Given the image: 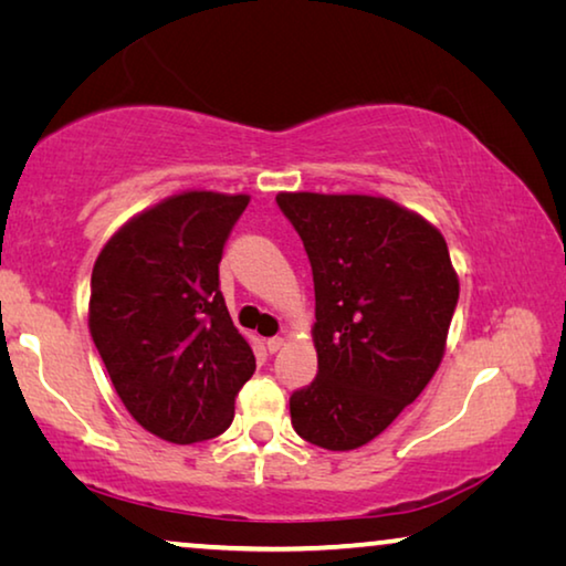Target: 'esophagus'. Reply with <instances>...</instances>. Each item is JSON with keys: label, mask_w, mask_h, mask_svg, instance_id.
Here are the masks:
<instances>
[{"label": "esophagus", "mask_w": 566, "mask_h": 566, "mask_svg": "<svg viewBox=\"0 0 566 566\" xmlns=\"http://www.w3.org/2000/svg\"><path fill=\"white\" fill-rule=\"evenodd\" d=\"M282 347H284V337H270V339H266V349H270L272 354L280 352Z\"/></svg>", "instance_id": "esophagus-1"}]
</instances>
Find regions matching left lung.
I'll return each mask as SVG.
<instances>
[{
  "label": "left lung",
  "instance_id": "left-lung-1",
  "mask_svg": "<svg viewBox=\"0 0 566 566\" xmlns=\"http://www.w3.org/2000/svg\"><path fill=\"white\" fill-rule=\"evenodd\" d=\"M314 276L317 379L290 397L292 427L332 452L367 444L444 357L459 280L439 229L385 197L282 191Z\"/></svg>",
  "mask_w": 566,
  "mask_h": 566
}]
</instances>
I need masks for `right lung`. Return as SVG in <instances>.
Returning a JSON list of instances; mask_svg holds the SVG:
<instances>
[{
	"label": "right lung",
	"mask_w": 566,
	"mask_h": 566,
	"mask_svg": "<svg viewBox=\"0 0 566 566\" xmlns=\"http://www.w3.org/2000/svg\"><path fill=\"white\" fill-rule=\"evenodd\" d=\"M247 195L185 191L129 219L92 270L90 332L129 415L171 444L222 434L254 352L219 292Z\"/></svg>",
	"instance_id": "right-lung-1"
}]
</instances>
